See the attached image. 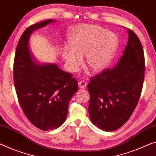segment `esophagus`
<instances>
[{"label":"esophagus","mask_w":156,"mask_h":156,"mask_svg":"<svg viewBox=\"0 0 156 156\" xmlns=\"http://www.w3.org/2000/svg\"><path fill=\"white\" fill-rule=\"evenodd\" d=\"M86 83L84 82L83 81H80L79 82V87H80V88H81V89H83V88H85L86 87Z\"/></svg>","instance_id":"1"}]
</instances>
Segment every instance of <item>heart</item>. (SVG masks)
Instances as JSON below:
<instances>
[{
    "label": "heart",
    "mask_w": 156,
    "mask_h": 156,
    "mask_svg": "<svg viewBox=\"0 0 156 156\" xmlns=\"http://www.w3.org/2000/svg\"><path fill=\"white\" fill-rule=\"evenodd\" d=\"M70 48L61 51L67 69L75 73L83 63L94 73L108 68L116 53L119 38L114 32L105 30L99 26L82 24L74 28L68 37Z\"/></svg>",
    "instance_id": "obj_1"
}]
</instances>
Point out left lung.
Listing matches in <instances>:
<instances>
[{
  "label": "left lung",
  "instance_id": "8db88e82",
  "mask_svg": "<svg viewBox=\"0 0 156 156\" xmlns=\"http://www.w3.org/2000/svg\"><path fill=\"white\" fill-rule=\"evenodd\" d=\"M128 42L119 62L90 79L88 113L92 123L114 131L130 118L140 100L144 80V56L140 39L128 29Z\"/></svg>",
  "mask_w": 156,
  "mask_h": 156
}]
</instances>
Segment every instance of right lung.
Here are the masks:
<instances>
[{
    "instance_id": "1",
    "label": "right lung",
    "mask_w": 156,
    "mask_h": 156,
    "mask_svg": "<svg viewBox=\"0 0 156 156\" xmlns=\"http://www.w3.org/2000/svg\"><path fill=\"white\" fill-rule=\"evenodd\" d=\"M56 20L31 25L21 35L14 61V83L23 113L33 125L47 131L58 128L66 119L72 97L78 83L71 73L56 64L37 65L29 49L33 31Z\"/></svg>"
}]
</instances>
